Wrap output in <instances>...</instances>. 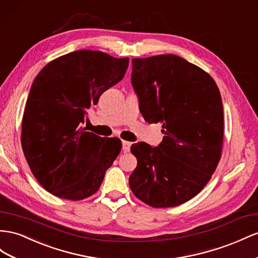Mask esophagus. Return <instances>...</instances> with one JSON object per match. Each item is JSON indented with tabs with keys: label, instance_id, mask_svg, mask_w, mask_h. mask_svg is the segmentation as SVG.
Returning a JSON list of instances; mask_svg holds the SVG:
<instances>
[{
	"label": "esophagus",
	"instance_id": "34e87169",
	"mask_svg": "<svg viewBox=\"0 0 258 258\" xmlns=\"http://www.w3.org/2000/svg\"><path fill=\"white\" fill-rule=\"evenodd\" d=\"M130 148H131V142H128V141H122V151L124 153H127L130 151Z\"/></svg>",
	"mask_w": 258,
	"mask_h": 258
}]
</instances>
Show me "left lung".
<instances>
[{"mask_svg":"<svg viewBox=\"0 0 258 258\" xmlns=\"http://www.w3.org/2000/svg\"><path fill=\"white\" fill-rule=\"evenodd\" d=\"M131 85L144 119L163 123L154 148L136 143L130 175L135 196L152 207H173L197 196L220 159L224 109L210 75L177 55L132 59Z\"/></svg>","mask_w":258,"mask_h":258,"instance_id":"8db88e82","label":"left lung"}]
</instances>
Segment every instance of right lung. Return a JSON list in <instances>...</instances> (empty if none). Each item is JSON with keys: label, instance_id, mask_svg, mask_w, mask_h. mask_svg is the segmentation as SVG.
Wrapping results in <instances>:
<instances>
[{"label": "right lung", "instance_id": "right-lung-1", "mask_svg": "<svg viewBox=\"0 0 258 258\" xmlns=\"http://www.w3.org/2000/svg\"><path fill=\"white\" fill-rule=\"evenodd\" d=\"M129 58L80 50L52 60L34 79L22 124L24 154L44 189L79 201L101 186L121 149L117 138L86 131L88 109L122 78Z\"/></svg>", "mask_w": 258, "mask_h": 258}]
</instances>
